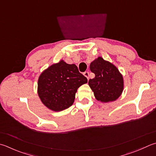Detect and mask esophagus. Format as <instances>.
Returning <instances> with one entry per match:
<instances>
[{"instance_id":"esophagus-1","label":"esophagus","mask_w":156,"mask_h":156,"mask_svg":"<svg viewBox=\"0 0 156 156\" xmlns=\"http://www.w3.org/2000/svg\"><path fill=\"white\" fill-rule=\"evenodd\" d=\"M83 75L87 79V80H88V79H89V72H87V71L84 72L83 73Z\"/></svg>"}]
</instances>
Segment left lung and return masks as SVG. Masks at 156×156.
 I'll list each match as a JSON object with an SVG mask.
<instances>
[{
    "label": "left lung",
    "mask_w": 156,
    "mask_h": 156,
    "mask_svg": "<svg viewBox=\"0 0 156 156\" xmlns=\"http://www.w3.org/2000/svg\"><path fill=\"white\" fill-rule=\"evenodd\" d=\"M90 69L95 74V77L90 79L88 84L97 101L112 102L121 96L124 79L115 66L98 57L91 62Z\"/></svg>",
    "instance_id": "8db88e82"
}]
</instances>
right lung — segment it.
Masks as SVG:
<instances>
[{
	"label": "right lung",
	"mask_w": 156,
	"mask_h": 156,
	"mask_svg": "<svg viewBox=\"0 0 156 156\" xmlns=\"http://www.w3.org/2000/svg\"><path fill=\"white\" fill-rule=\"evenodd\" d=\"M86 83L87 78L79 72L75 64L62 60L40 75L37 92L43 104L57 112L70 107L78 88Z\"/></svg>",
	"instance_id": "right-lung-1"
}]
</instances>
